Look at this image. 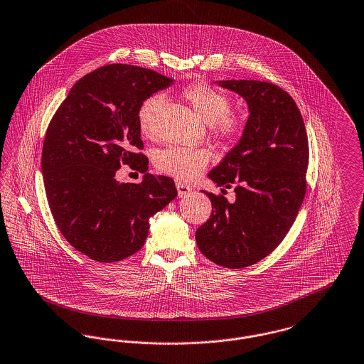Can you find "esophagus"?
Returning <instances> with one entry per match:
<instances>
[{"instance_id": "1", "label": "esophagus", "mask_w": 364, "mask_h": 364, "mask_svg": "<svg viewBox=\"0 0 364 364\" xmlns=\"http://www.w3.org/2000/svg\"><path fill=\"white\" fill-rule=\"evenodd\" d=\"M176 187H177V193H178L180 198H183V196L190 195V193H193V188H191L190 186L181 183V181H177V183H176Z\"/></svg>"}]
</instances>
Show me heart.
I'll list each match as a JSON object with an SVG mask.
<instances>
[{
    "label": "heart",
    "instance_id": "b5f03b06",
    "mask_svg": "<svg viewBox=\"0 0 364 364\" xmlns=\"http://www.w3.org/2000/svg\"><path fill=\"white\" fill-rule=\"evenodd\" d=\"M198 115L223 136H232L240 129V121L234 114H230V99L203 82L187 86L183 92ZM164 105V96L156 93L143 102L139 108V127L144 134H152ZM210 161V152L206 149H193L181 146H169L156 151L154 165L158 171L178 180H193L199 176Z\"/></svg>",
    "mask_w": 364,
    "mask_h": 364
}]
</instances>
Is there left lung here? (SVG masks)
<instances>
[{
	"instance_id": "1",
	"label": "left lung",
	"mask_w": 364,
	"mask_h": 364,
	"mask_svg": "<svg viewBox=\"0 0 364 364\" xmlns=\"http://www.w3.org/2000/svg\"><path fill=\"white\" fill-rule=\"evenodd\" d=\"M215 84L245 99L249 118L237 144L208 174L218 187H234L235 202L202 191L212 215L195 239L203 256L237 269L272 253L291 228L306 191L308 137L296 102L282 87L255 80Z\"/></svg>"
}]
</instances>
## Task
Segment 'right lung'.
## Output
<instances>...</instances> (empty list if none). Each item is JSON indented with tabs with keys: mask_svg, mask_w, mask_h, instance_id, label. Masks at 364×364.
Listing matches in <instances>:
<instances>
[{
	"mask_svg": "<svg viewBox=\"0 0 364 364\" xmlns=\"http://www.w3.org/2000/svg\"><path fill=\"white\" fill-rule=\"evenodd\" d=\"M174 80L149 68L109 65L86 74L55 112L43 147V186L67 242L99 262L139 252L150 218L177 196L174 181L147 173L139 108ZM124 163L145 173L140 185L119 183Z\"/></svg>",
	"mask_w": 364,
	"mask_h": 364,
	"instance_id": "1",
	"label": "right lung"
}]
</instances>
